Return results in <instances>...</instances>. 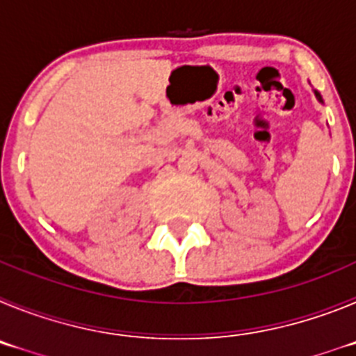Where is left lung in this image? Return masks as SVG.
<instances>
[{
  "label": "left lung",
  "mask_w": 356,
  "mask_h": 356,
  "mask_svg": "<svg viewBox=\"0 0 356 356\" xmlns=\"http://www.w3.org/2000/svg\"><path fill=\"white\" fill-rule=\"evenodd\" d=\"M316 96H317V97H319V99H321V96H319V94H317V92H316Z\"/></svg>",
  "instance_id": "8db88e82"
}]
</instances>
